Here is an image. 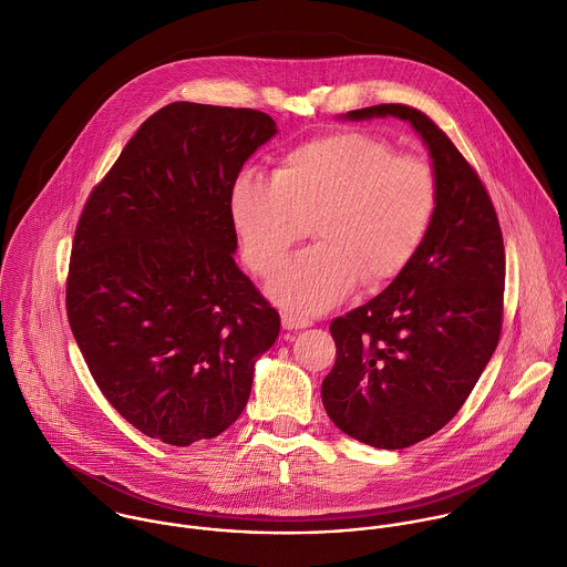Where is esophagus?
I'll return each mask as SVG.
<instances>
[{
    "label": "esophagus",
    "mask_w": 567,
    "mask_h": 567,
    "mask_svg": "<svg viewBox=\"0 0 567 567\" xmlns=\"http://www.w3.org/2000/svg\"><path fill=\"white\" fill-rule=\"evenodd\" d=\"M282 327H285V329H289V331H293V329H305V327H309V320L287 311V313H282Z\"/></svg>",
    "instance_id": "obj_1"
}]
</instances>
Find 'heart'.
Here are the masks:
<instances>
[{"mask_svg":"<svg viewBox=\"0 0 567 567\" xmlns=\"http://www.w3.org/2000/svg\"><path fill=\"white\" fill-rule=\"evenodd\" d=\"M435 165L364 130H342L289 150L271 181L243 174L229 214L243 260L269 278L311 225L318 240L289 260L269 293L296 316L344 300L358 280L382 287L422 251L440 209Z\"/></svg>","mask_w":567,"mask_h":567,"instance_id":"obj_1","label":"heart"}]
</instances>
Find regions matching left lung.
Segmentation results:
<instances>
[{
  "instance_id": "obj_1",
  "label": "left lung",
  "mask_w": 567,
  "mask_h": 567,
  "mask_svg": "<svg viewBox=\"0 0 567 567\" xmlns=\"http://www.w3.org/2000/svg\"><path fill=\"white\" fill-rule=\"evenodd\" d=\"M411 121L440 176V209L417 258L380 296L336 318V364L322 404L349 437L409 449L442 431L464 406L504 322L506 251L477 169L422 110L380 103L349 118Z\"/></svg>"
}]
</instances>
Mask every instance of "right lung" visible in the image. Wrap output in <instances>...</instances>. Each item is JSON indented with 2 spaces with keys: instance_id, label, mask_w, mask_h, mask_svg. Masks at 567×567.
I'll use <instances>...</instances> for the list:
<instances>
[{
  "instance_id": "1",
  "label": "right lung",
  "mask_w": 567,
  "mask_h": 567,
  "mask_svg": "<svg viewBox=\"0 0 567 567\" xmlns=\"http://www.w3.org/2000/svg\"><path fill=\"white\" fill-rule=\"evenodd\" d=\"M269 114L176 101L141 123L79 216L65 311L103 398L172 446L243 413L280 316L236 267L229 194Z\"/></svg>"
}]
</instances>
